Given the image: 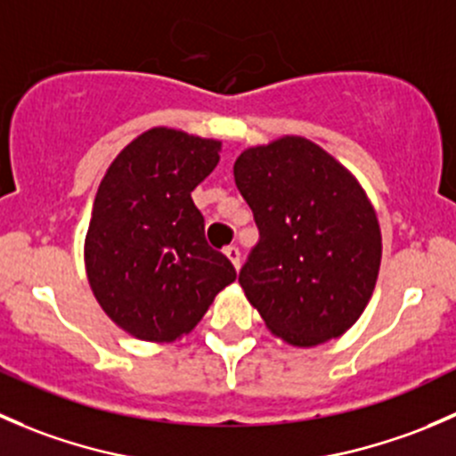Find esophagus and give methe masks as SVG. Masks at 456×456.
Returning a JSON list of instances; mask_svg holds the SVG:
<instances>
[{
    "mask_svg": "<svg viewBox=\"0 0 456 456\" xmlns=\"http://www.w3.org/2000/svg\"><path fill=\"white\" fill-rule=\"evenodd\" d=\"M224 256H227L229 262L236 266V271L240 269V249H238V247H227V249H224Z\"/></svg>",
    "mask_w": 456,
    "mask_h": 456,
    "instance_id": "1",
    "label": "esophagus"
}]
</instances>
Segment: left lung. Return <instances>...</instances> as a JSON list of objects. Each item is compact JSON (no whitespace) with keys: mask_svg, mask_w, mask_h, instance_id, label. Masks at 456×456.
Instances as JSON below:
<instances>
[{"mask_svg":"<svg viewBox=\"0 0 456 456\" xmlns=\"http://www.w3.org/2000/svg\"><path fill=\"white\" fill-rule=\"evenodd\" d=\"M233 178L260 229L238 282L266 329L297 348L346 333L381 262L379 220L360 181L296 134L247 147Z\"/></svg>","mask_w":456,"mask_h":456,"instance_id":"8db88e82","label":"left lung"}]
</instances>
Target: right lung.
<instances>
[{"instance_id":"add662e5","label":"right lung","mask_w":456,"mask_h":456,"mask_svg":"<svg viewBox=\"0 0 456 456\" xmlns=\"http://www.w3.org/2000/svg\"><path fill=\"white\" fill-rule=\"evenodd\" d=\"M223 142L151 127L127 142L101 178L86 233L87 282L105 315L142 342L191 333L236 269L205 240L191 191Z\"/></svg>"}]
</instances>
